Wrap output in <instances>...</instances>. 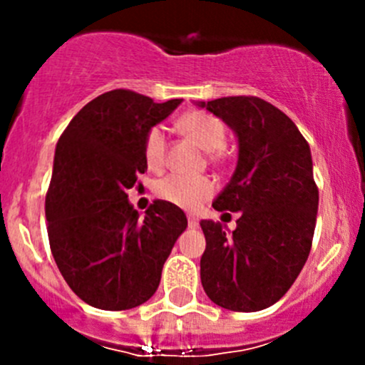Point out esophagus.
<instances>
[{"label": "esophagus", "instance_id": "obj_1", "mask_svg": "<svg viewBox=\"0 0 365 365\" xmlns=\"http://www.w3.org/2000/svg\"><path fill=\"white\" fill-rule=\"evenodd\" d=\"M187 222H189L190 230H194V227H197V224H200V222H197V219H196V217H194V215L187 217Z\"/></svg>", "mask_w": 365, "mask_h": 365}]
</instances>
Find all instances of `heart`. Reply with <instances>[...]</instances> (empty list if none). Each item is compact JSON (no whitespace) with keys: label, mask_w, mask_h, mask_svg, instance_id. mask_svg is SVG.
<instances>
[{"label":"heart","mask_w":365,"mask_h":365,"mask_svg":"<svg viewBox=\"0 0 365 365\" xmlns=\"http://www.w3.org/2000/svg\"><path fill=\"white\" fill-rule=\"evenodd\" d=\"M178 127L201 148L210 152L212 159H219L220 150L226 145V127L219 118L206 111H190L180 118ZM165 150H168L165 128L162 125H155L146 132L143 141V157L152 171H160L164 168ZM213 192H215V182L206 175H168L155 185V194L160 200L187 210L200 208L213 196Z\"/></svg>","instance_id":"b5f03b06"}]
</instances>
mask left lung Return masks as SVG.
Returning <instances> with one entry per match:
<instances>
[{"instance_id": "8db88e82", "label": "left lung", "mask_w": 365, "mask_h": 365, "mask_svg": "<svg viewBox=\"0 0 365 365\" xmlns=\"http://www.w3.org/2000/svg\"><path fill=\"white\" fill-rule=\"evenodd\" d=\"M238 135V164L215 197L217 212H240L237 230L201 220V284L213 304L237 312L267 309L286 295L311 252L318 185L309 143L281 109L259 97L200 102Z\"/></svg>"}]
</instances>
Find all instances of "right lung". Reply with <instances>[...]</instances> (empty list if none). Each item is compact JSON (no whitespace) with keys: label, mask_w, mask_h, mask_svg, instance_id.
Segmentation results:
<instances>
[{"label":"right lung","mask_w":365,"mask_h":365,"mask_svg":"<svg viewBox=\"0 0 365 365\" xmlns=\"http://www.w3.org/2000/svg\"><path fill=\"white\" fill-rule=\"evenodd\" d=\"M155 104L132 90L88 102L60 135L46 196L51 252L73 293L104 311L145 304L187 217L155 200L139 219L127 190L146 171L143 141L180 106Z\"/></svg>","instance_id":"right-lung-1"}]
</instances>
